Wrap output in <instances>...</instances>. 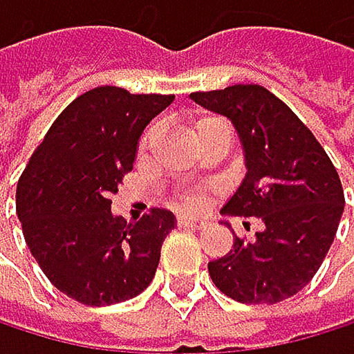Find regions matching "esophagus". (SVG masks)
I'll return each mask as SVG.
<instances>
[{"label":"esophagus","instance_id":"esophagus-1","mask_svg":"<svg viewBox=\"0 0 354 354\" xmlns=\"http://www.w3.org/2000/svg\"><path fill=\"white\" fill-rule=\"evenodd\" d=\"M178 227H185V229H203L206 227V221L201 218H187V216H178Z\"/></svg>","mask_w":354,"mask_h":354}]
</instances>
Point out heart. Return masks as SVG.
<instances>
[{
	"mask_svg": "<svg viewBox=\"0 0 354 354\" xmlns=\"http://www.w3.org/2000/svg\"><path fill=\"white\" fill-rule=\"evenodd\" d=\"M218 125H225L218 116L199 114V116H195V118L191 120V133H193V138L199 142V140L206 138L212 129H216ZM153 136H155V129H153V127L144 133V138H142V142H140V151H142V153L146 151L148 146H151ZM206 201H208V189H195V191H185V193H180V206L187 208V210H201L203 206H206Z\"/></svg>",
	"mask_w": 354,
	"mask_h": 354,
	"instance_id": "b5f03b06",
	"label": "heart"
}]
</instances>
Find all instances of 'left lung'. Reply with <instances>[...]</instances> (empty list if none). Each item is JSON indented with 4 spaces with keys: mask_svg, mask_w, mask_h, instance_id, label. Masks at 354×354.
<instances>
[{
    "mask_svg": "<svg viewBox=\"0 0 354 354\" xmlns=\"http://www.w3.org/2000/svg\"><path fill=\"white\" fill-rule=\"evenodd\" d=\"M240 133L246 176L223 214L257 216L254 240L208 263L221 293L242 304H278L315 278L344 212V191L325 148L297 114L259 84L191 93ZM248 225V223H246Z\"/></svg>",
    "mask_w": 354,
    "mask_h": 354,
    "instance_id": "8db88e82",
    "label": "left lung"
}]
</instances>
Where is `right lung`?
I'll list each match as a JSON object with an SVG mask.
<instances>
[{
	"instance_id": "1",
	"label": "right lung",
	"mask_w": 354,
	"mask_h": 354,
	"mask_svg": "<svg viewBox=\"0 0 354 354\" xmlns=\"http://www.w3.org/2000/svg\"><path fill=\"white\" fill-rule=\"evenodd\" d=\"M174 95L118 86L82 93L53 123L17 185L25 242L55 287L86 306L140 295L153 282L174 214L153 208L138 223L110 212L133 169L144 127Z\"/></svg>"
}]
</instances>
